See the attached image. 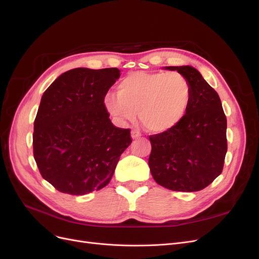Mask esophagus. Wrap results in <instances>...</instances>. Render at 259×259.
<instances>
[{
  "mask_svg": "<svg viewBox=\"0 0 259 259\" xmlns=\"http://www.w3.org/2000/svg\"><path fill=\"white\" fill-rule=\"evenodd\" d=\"M131 135H132V138H133V139H136V138H139L140 136H142V133H140V132L137 131V130H133V131L131 132Z\"/></svg>",
  "mask_w": 259,
  "mask_h": 259,
  "instance_id": "1",
  "label": "esophagus"
}]
</instances>
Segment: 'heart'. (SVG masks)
Wrapping results in <instances>:
<instances>
[{"label": "heart", "instance_id": "obj_1", "mask_svg": "<svg viewBox=\"0 0 259 259\" xmlns=\"http://www.w3.org/2000/svg\"><path fill=\"white\" fill-rule=\"evenodd\" d=\"M192 100L191 85L178 72H135L117 84L116 96L107 95L105 107L120 121H134L136 112L151 133L174 128Z\"/></svg>", "mask_w": 259, "mask_h": 259}]
</instances>
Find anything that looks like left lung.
<instances>
[{"label":"left lung","mask_w":259,"mask_h":259,"mask_svg":"<svg viewBox=\"0 0 259 259\" xmlns=\"http://www.w3.org/2000/svg\"><path fill=\"white\" fill-rule=\"evenodd\" d=\"M189 81L192 100L174 128L150 135L149 167L156 184L173 191L204 189L222 174L227 153V119L216 91L191 66L165 67Z\"/></svg>","instance_id":"1"}]
</instances>
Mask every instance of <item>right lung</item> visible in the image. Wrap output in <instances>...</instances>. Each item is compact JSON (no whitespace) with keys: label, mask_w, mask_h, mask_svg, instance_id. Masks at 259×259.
I'll return each mask as SVG.
<instances>
[{"label":"right lung","mask_w":259,"mask_h":259,"mask_svg":"<svg viewBox=\"0 0 259 259\" xmlns=\"http://www.w3.org/2000/svg\"><path fill=\"white\" fill-rule=\"evenodd\" d=\"M120 72L75 68L43 94L33 155L42 177L62 193L83 195L107 186L132 143L130 128L114 126L104 103Z\"/></svg>","instance_id":"1"}]
</instances>
